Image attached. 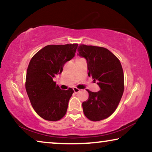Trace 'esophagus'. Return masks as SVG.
Returning <instances> with one entry per match:
<instances>
[{
  "instance_id": "esophagus-1",
  "label": "esophagus",
  "mask_w": 152,
  "mask_h": 152,
  "mask_svg": "<svg viewBox=\"0 0 152 152\" xmlns=\"http://www.w3.org/2000/svg\"><path fill=\"white\" fill-rule=\"evenodd\" d=\"M73 90H74V92H75V93H77V92H78L80 91V89L77 88L76 87H74L73 88Z\"/></svg>"
}]
</instances>
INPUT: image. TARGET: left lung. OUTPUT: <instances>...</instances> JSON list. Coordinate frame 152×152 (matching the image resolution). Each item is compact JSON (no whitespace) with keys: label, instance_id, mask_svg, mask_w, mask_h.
Instances as JSON below:
<instances>
[{"label":"left lung","instance_id":"8db88e82","mask_svg":"<svg viewBox=\"0 0 152 152\" xmlns=\"http://www.w3.org/2000/svg\"><path fill=\"white\" fill-rule=\"evenodd\" d=\"M78 55L87 61L88 75L100 91L88 92L87 101L82 102L85 116L92 121H99L110 116L121 101L124 91V74L119 59L107 49L98 46L80 45Z\"/></svg>","mask_w":152,"mask_h":152}]
</instances>
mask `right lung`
<instances>
[{
	"label": "right lung",
	"instance_id": "add662e5",
	"mask_svg": "<svg viewBox=\"0 0 152 152\" xmlns=\"http://www.w3.org/2000/svg\"><path fill=\"white\" fill-rule=\"evenodd\" d=\"M78 45H47L36 53L29 64L25 88L33 109L45 120L56 121L66 115L74 91L61 90L53 79L74 57Z\"/></svg>",
	"mask_w": 152,
	"mask_h": 152
}]
</instances>
